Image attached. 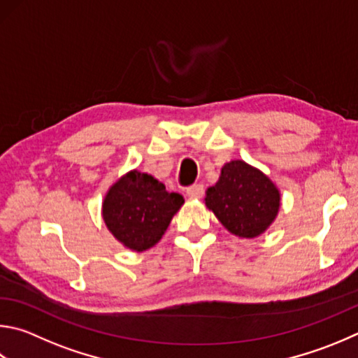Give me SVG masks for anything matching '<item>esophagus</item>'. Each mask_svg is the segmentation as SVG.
Masks as SVG:
<instances>
[{
    "label": "esophagus",
    "mask_w": 358,
    "mask_h": 358,
    "mask_svg": "<svg viewBox=\"0 0 358 358\" xmlns=\"http://www.w3.org/2000/svg\"><path fill=\"white\" fill-rule=\"evenodd\" d=\"M186 194L192 199H201V197H203V194H205V187H203V185H200V183L191 185L186 189Z\"/></svg>",
    "instance_id": "obj_1"
}]
</instances>
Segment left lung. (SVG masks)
I'll return each mask as SVG.
<instances>
[{"instance_id":"left-lung-1","label":"left lung","mask_w":358,"mask_h":358,"mask_svg":"<svg viewBox=\"0 0 358 358\" xmlns=\"http://www.w3.org/2000/svg\"><path fill=\"white\" fill-rule=\"evenodd\" d=\"M205 203L233 235L255 238L275 219L280 194L258 169L231 161L222 167L217 183L206 191Z\"/></svg>"}]
</instances>
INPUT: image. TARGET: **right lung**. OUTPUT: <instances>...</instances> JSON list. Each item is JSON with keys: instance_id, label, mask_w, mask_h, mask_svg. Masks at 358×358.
Returning <instances> with one entry per match:
<instances>
[{"instance_id": "1", "label": "right lung", "mask_w": 358, "mask_h": 358, "mask_svg": "<svg viewBox=\"0 0 358 358\" xmlns=\"http://www.w3.org/2000/svg\"><path fill=\"white\" fill-rule=\"evenodd\" d=\"M183 201L152 175L133 171L108 191L103 219L122 244L142 252L159 241Z\"/></svg>"}]
</instances>
